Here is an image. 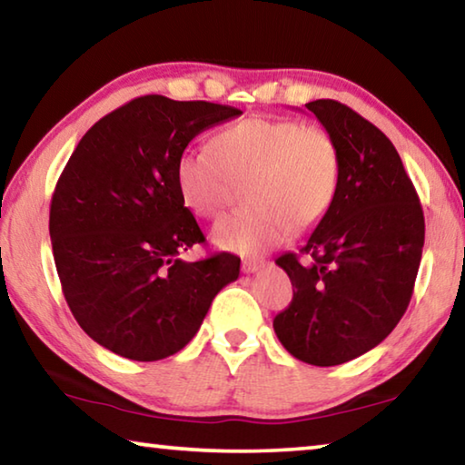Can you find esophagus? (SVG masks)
Masks as SVG:
<instances>
[{
    "mask_svg": "<svg viewBox=\"0 0 465 465\" xmlns=\"http://www.w3.org/2000/svg\"><path fill=\"white\" fill-rule=\"evenodd\" d=\"M262 266H264L262 261H252V258H246V261H242V272L252 274V272L261 271Z\"/></svg>",
    "mask_w": 465,
    "mask_h": 465,
    "instance_id": "34e87169",
    "label": "esophagus"
}]
</instances>
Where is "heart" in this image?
I'll list each match as a JSON object with an SVG mask.
<instances>
[{
  "instance_id": "heart-1",
  "label": "heart",
  "mask_w": 465,
  "mask_h": 465,
  "mask_svg": "<svg viewBox=\"0 0 465 465\" xmlns=\"http://www.w3.org/2000/svg\"><path fill=\"white\" fill-rule=\"evenodd\" d=\"M176 186L194 215L213 217L233 183L248 204L213 227V242L240 254H262L291 233L320 223L332 207L341 155L332 135L295 119H246L217 131L209 147L178 155Z\"/></svg>"
}]
</instances>
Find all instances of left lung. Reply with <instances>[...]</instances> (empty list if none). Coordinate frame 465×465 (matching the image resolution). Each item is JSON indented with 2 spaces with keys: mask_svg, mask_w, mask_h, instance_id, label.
<instances>
[{
  "mask_svg": "<svg viewBox=\"0 0 465 465\" xmlns=\"http://www.w3.org/2000/svg\"><path fill=\"white\" fill-rule=\"evenodd\" d=\"M305 108L341 155L336 199L305 246L277 258L293 299L274 316L281 344L303 363L332 367L388 336L411 303L424 246V215L391 141L336 100Z\"/></svg>",
  "mask_w": 465,
  "mask_h": 465,
  "instance_id": "left-lung-1",
  "label": "left lung"
}]
</instances>
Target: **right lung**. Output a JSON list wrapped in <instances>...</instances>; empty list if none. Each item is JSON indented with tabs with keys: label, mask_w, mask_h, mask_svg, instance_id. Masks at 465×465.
<instances>
[{
	"label": "right lung",
	"mask_w": 465,
	"mask_h": 465,
	"mask_svg": "<svg viewBox=\"0 0 465 465\" xmlns=\"http://www.w3.org/2000/svg\"><path fill=\"white\" fill-rule=\"evenodd\" d=\"M242 110L149 94L102 116L54 186L49 233L63 295L92 341L133 361L174 355L215 295L238 279L230 252L186 262L204 243L176 186V160Z\"/></svg>",
	"instance_id": "right-lung-1"
}]
</instances>
